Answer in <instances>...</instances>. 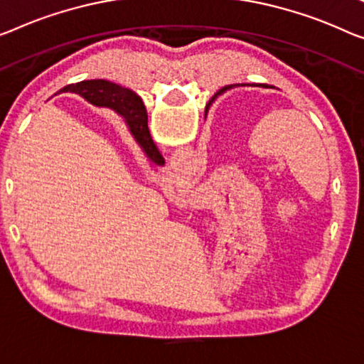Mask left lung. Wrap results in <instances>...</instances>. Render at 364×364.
<instances>
[{
  "mask_svg": "<svg viewBox=\"0 0 364 364\" xmlns=\"http://www.w3.org/2000/svg\"><path fill=\"white\" fill-rule=\"evenodd\" d=\"M262 86H264V88H268V85H262ZM230 88H232V85H229V86H224V88H222V90H219V91H217V95L224 93V91H227V90H230Z\"/></svg>",
  "mask_w": 364,
  "mask_h": 364,
  "instance_id": "obj_1",
  "label": "left lung"
}]
</instances>
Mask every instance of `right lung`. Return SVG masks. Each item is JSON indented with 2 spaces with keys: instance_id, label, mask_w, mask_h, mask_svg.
Segmentation results:
<instances>
[{
  "instance_id": "obj_1",
  "label": "right lung",
  "mask_w": 364,
  "mask_h": 364,
  "mask_svg": "<svg viewBox=\"0 0 364 364\" xmlns=\"http://www.w3.org/2000/svg\"><path fill=\"white\" fill-rule=\"evenodd\" d=\"M63 90H75V93L83 96L91 105L112 107L114 111L126 119L130 134L137 140V144L145 151V155L149 156V160L154 161L155 165H165V159L161 156L156 145L154 144V140L150 137L147 127V111H145L142 105V100L134 91L126 90L122 86H117L111 83V81L105 80L81 81V83L70 85L68 88ZM210 102L208 107L210 106ZM208 107H205V111H208Z\"/></svg>"
}]
</instances>
